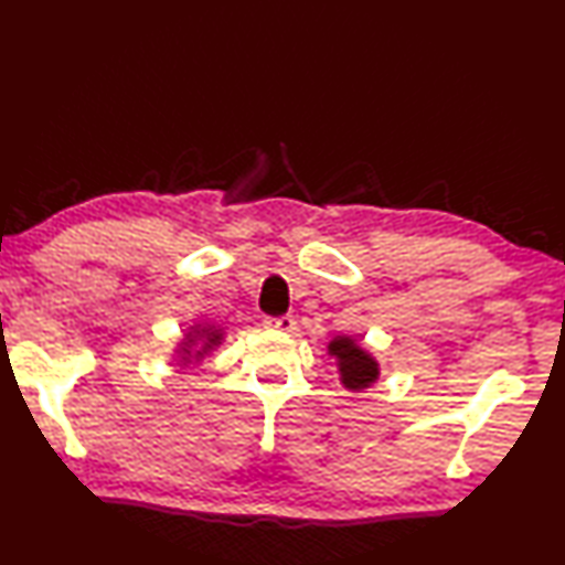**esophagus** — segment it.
Masks as SVG:
<instances>
[{
  "label": "esophagus",
  "mask_w": 565,
  "mask_h": 565,
  "mask_svg": "<svg viewBox=\"0 0 565 565\" xmlns=\"http://www.w3.org/2000/svg\"><path fill=\"white\" fill-rule=\"evenodd\" d=\"M268 328H275V330H282V333H292V330H297V321L292 319V316H268V319L264 321Z\"/></svg>",
  "instance_id": "esophagus-1"
}]
</instances>
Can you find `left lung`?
Here are the masks:
<instances>
[{
	"instance_id": "8db88e82",
	"label": "left lung",
	"mask_w": 565,
	"mask_h": 565,
	"mask_svg": "<svg viewBox=\"0 0 565 565\" xmlns=\"http://www.w3.org/2000/svg\"><path fill=\"white\" fill-rule=\"evenodd\" d=\"M330 356H335L340 381L348 391H364L379 379V362L366 350H362L348 335H338L328 345Z\"/></svg>"
}]
</instances>
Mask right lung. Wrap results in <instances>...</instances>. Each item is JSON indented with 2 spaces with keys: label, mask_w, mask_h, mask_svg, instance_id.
Returning <instances> with one entry per match:
<instances>
[{
  "label": "right lung",
  "mask_w": 565,
  "mask_h": 565,
  "mask_svg": "<svg viewBox=\"0 0 565 565\" xmlns=\"http://www.w3.org/2000/svg\"><path fill=\"white\" fill-rule=\"evenodd\" d=\"M220 342H223V328H215V326H194L186 333L182 348H179V354H182V362L189 364L191 360H203L205 354H209L211 350H215ZM198 350L194 351L193 348Z\"/></svg>",
  "instance_id": "right-lung-1"
}]
</instances>
